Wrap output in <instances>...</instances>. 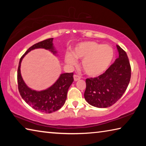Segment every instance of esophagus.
I'll return each instance as SVG.
<instances>
[{
    "instance_id": "1",
    "label": "esophagus",
    "mask_w": 146,
    "mask_h": 146,
    "mask_svg": "<svg viewBox=\"0 0 146 146\" xmlns=\"http://www.w3.org/2000/svg\"><path fill=\"white\" fill-rule=\"evenodd\" d=\"M73 78H74V80H75V81H77L78 80H80V79L81 78L80 76L77 75H74Z\"/></svg>"
}]
</instances>
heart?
Here are the masks:
<instances>
[{
  "label": "heart",
  "instance_id": "1",
  "mask_svg": "<svg viewBox=\"0 0 146 146\" xmlns=\"http://www.w3.org/2000/svg\"><path fill=\"white\" fill-rule=\"evenodd\" d=\"M115 56L114 49L109 45H103L94 41L79 43L73 53L66 55V62L73 65L76 58L82 60L83 70L88 75L97 76L102 75L110 67Z\"/></svg>",
  "mask_w": 146,
  "mask_h": 146
}]
</instances>
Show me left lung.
<instances>
[{"label":"left lung","instance_id":"8db88e82","mask_svg":"<svg viewBox=\"0 0 146 146\" xmlns=\"http://www.w3.org/2000/svg\"><path fill=\"white\" fill-rule=\"evenodd\" d=\"M118 57L102 75L86 80V100L99 108L111 106L126 90L131 78V66L125 51L117 45Z\"/></svg>","mask_w":146,"mask_h":146}]
</instances>
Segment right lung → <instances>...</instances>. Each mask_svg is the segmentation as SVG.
I'll return each instance as SVG.
<instances>
[{
	"instance_id": "1",
	"label": "right lung",
	"mask_w": 146,
	"mask_h": 146,
	"mask_svg": "<svg viewBox=\"0 0 146 146\" xmlns=\"http://www.w3.org/2000/svg\"><path fill=\"white\" fill-rule=\"evenodd\" d=\"M53 38L46 39L30 47L20 59L17 71L18 88L22 98L35 110L46 113L55 112L65 104L68 89L73 82V73L61 74L58 80L51 87L38 91L28 88L24 82L21 74V64L24 56L35 49H48L55 55L56 51L53 46Z\"/></svg>"
}]
</instances>
